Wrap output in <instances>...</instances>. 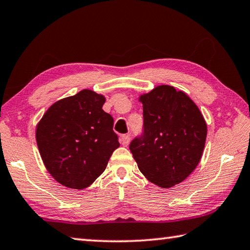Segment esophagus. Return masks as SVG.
<instances>
[{"instance_id":"esophagus-1","label":"esophagus","mask_w":250,"mask_h":250,"mask_svg":"<svg viewBox=\"0 0 250 250\" xmlns=\"http://www.w3.org/2000/svg\"><path fill=\"white\" fill-rule=\"evenodd\" d=\"M121 141H122V145L125 146V147H126V146H128L129 141H130V136L129 135H122Z\"/></svg>"}]
</instances>
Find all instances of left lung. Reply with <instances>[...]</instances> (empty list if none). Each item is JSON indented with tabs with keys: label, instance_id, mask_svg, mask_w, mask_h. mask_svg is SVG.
<instances>
[{
	"label": "left lung",
	"instance_id": "obj_1",
	"mask_svg": "<svg viewBox=\"0 0 250 250\" xmlns=\"http://www.w3.org/2000/svg\"><path fill=\"white\" fill-rule=\"evenodd\" d=\"M144 133L129 145L138 168L162 188L182 183L201 159L207 124L198 106L185 92L167 84L139 97Z\"/></svg>",
	"mask_w": 250,
	"mask_h": 250
}]
</instances>
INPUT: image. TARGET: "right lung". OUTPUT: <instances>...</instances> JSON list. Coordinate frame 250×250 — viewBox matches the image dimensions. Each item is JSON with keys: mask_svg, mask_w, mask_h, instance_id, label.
<instances>
[{"mask_svg": "<svg viewBox=\"0 0 250 250\" xmlns=\"http://www.w3.org/2000/svg\"><path fill=\"white\" fill-rule=\"evenodd\" d=\"M104 96L83 89L53 103L36 128L44 167L62 185L83 189L104 172L120 147L113 117L102 110Z\"/></svg>", "mask_w": 250, "mask_h": 250, "instance_id": "obj_1", "label": "right lung"}]
</instances>
